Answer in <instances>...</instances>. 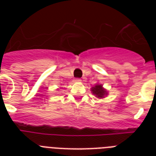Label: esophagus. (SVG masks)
Returning <instances> with one entry per match:
<instances>
[{
  "instance_id": "34e87169",
  "label": "esophagus",
  "mask_w": 156,
  "mask_h": 156,
  "mask_svg": "<svg viewBox=\"0 0 156 156\" xmlns=\"http://www.w3.org/2000/svg\"><path fill=\"white\" fill-rule=\"evenodd\" d=\"M75 82H81V80L80 79H76Z\"/></svg>"
}]
</instances>
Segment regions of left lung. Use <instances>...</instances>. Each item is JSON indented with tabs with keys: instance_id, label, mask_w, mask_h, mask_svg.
<instances>
[{
	"instance_id": "left-lung-1",
	"label": "left lung",
	"mask_w": 156,
	"mask_h": 156,
	"mask_svg": "<svg viewBox=\"0 0 156 156\" xmlns=\"http://www.w3.org/2000/svg\"><path fill=\"white\" fill-rule=\"evenodd\" d=\"M90 90H91V93L98 98H104L108 94V90L103 87V85L101 83L95 84L94 87H92L90 88Z\"/></svg>"
}]
</instances>
